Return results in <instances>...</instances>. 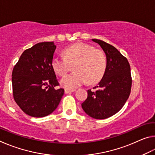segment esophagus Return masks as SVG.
I'll return each instance as SVG.
<instances>
[{
	"instance_id": "obj_1",
	"label": "esophagus",
	"mask_w": 155,
	"mask_h": 155,
	"mask_svg": "<svg viewBox=\"0 0 155 155\" xmlns=\"http://www.w3.org/2000/svg\"><path fill=\"white\" fill-rule=\"evenodd\" d=\"M75 91V90H68V89H65V94H70L72 92V91Z\"/></svg>"
}]
</instances>
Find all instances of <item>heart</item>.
<instances>
[{
    "mask_svg": "<svg viewBox=\"0 0 155 155\" xmlns=\"http://www.w3.org/2000/svg\"><path fill=\"white\" fill-rule=\"evenodd\" d=\"M64 57L52 59V69L59 76H65L72 70L74 72L60 81L63 87L74 90L87 82L94 85L102 79L107 69V59L103 51L90 44L77 43L63 51Z\"/></svg>",
    "mask_w": 155,
    "mask_h": 155,
    "instance_id": "b5f03b06",
    "label": "heart"
}]
</instances>
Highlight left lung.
Segmentation results:
<instances>
[{
	"instance_id": "left-lung-1",
	"label": "left lung",
	"mask_w": 155,
	"mask_h": 155,
	"mask_svg": "<svg viewBox=\"0 0 155 155\" xmlns=\"http://www.w3.org/2000/svg\"><path fill=\"white\" fill-rule=\"evenodd\" d=\"M107 57V69L98 85L87 90V98L81 104L86 114L95 119H106L121 109L129 97L132 78L127 59L114 46L93 39Z\"/></svg>"
}]
</instances>
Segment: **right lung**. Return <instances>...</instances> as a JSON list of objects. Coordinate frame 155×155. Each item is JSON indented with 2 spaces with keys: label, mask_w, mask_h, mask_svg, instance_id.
<instances>
[{
  "label": "right lung",
  "mask_w": 155,
  "mask_h": 155,
  "mask_svg": "<svg viewBox=\"0 0 155 155\" xmlns=\"http://www.w3.org/2000/svg\"><path fill=\"white\" fill-rule=\"evenodd\" d=\"M53 41L36 44L21 54L13 69L12 88L15 103L26 114L41 117L58 107L64 90L59 85L51 62Z\"/></svg>",
  "instance_id": "obj_1"
}]
</instances>
